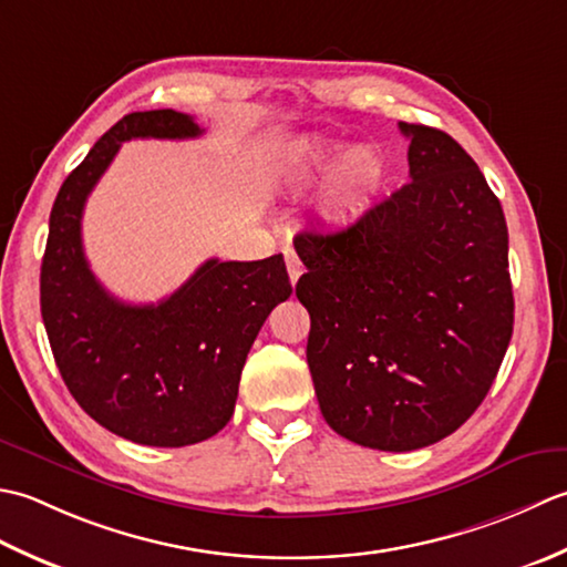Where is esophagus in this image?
Instances as JSON below:
<instances>
[{"mask_svg": "<svg viewBox=\"0 0 567 567\" xmlns=\"http://www.w3.org/2000/svg\"><path fill=\"white\" fill-rule=\"evenodd\" d=\"M286 269H288V279H291V284H296L300 279V274H303V264H300V259L296 257L293 249H286Z\"/></svg>", "mask_w": 567, "mask_h": 567, "instance_id": "obj_1", "label": "esophagus"}]
</instances>
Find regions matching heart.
<instances>
[{
    "mask_svg": "<svg viewBox=\"0 0 567 567\" xmlns=\"http://www.w3.org/2000/svg\"><path fill=\"white\" fill-rule=\"evenodd\" d=\"M342 154V144L328 138H306L291 148L286 161L288 178L298 186L318 181ZM384 181V161L369 146H357L334 168L326 205L332 217H348L372 198Z\"/></svg>",
    "mask_w": 567,
    "mask_h": 567,
    "instance_id": "1",
    "label": "heart"
}]
</instances>
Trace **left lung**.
<instances>
[{"instance_id":"8db88e82","label":"left lung","mask_w":567,"mask_h":567,"mask_svg":"<svg viewBox=\"0 0 567 567\" xmlns=\"http://www.w3.org/2000/svg\"><path fill=\"white\" fill-rule=\"evenodd\" d=\"M399 130L411 142L406 186L340 233L293 239L322 419L389 453L455 433L487 396L514 330L499 198L453 136Z\"/></svg>"}]
</instances>
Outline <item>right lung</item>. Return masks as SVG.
<instances>
[{
    "instance_id": "right-lung-1",
    "label": "right lung",
    "mask_w": 567,
    "mask_h": 567,
    "mask_svg": "<svg viewBox=\"0 0 567 567\" xmlns=\"http://www.w3.org/2000/svg\"><path fill=\"white\" fill-rule=\"evenodd\" d=\"M176 110L132 112L55 195L41 264V316L68 391L102 429L138 445L207 441L233 419L241 367L271 310L293 293L281 254L207 259L156 306L110 296L83 251V207L130 138H195Z\"/></svg>"
}]
</instances>
